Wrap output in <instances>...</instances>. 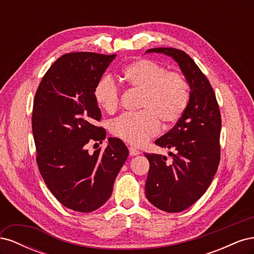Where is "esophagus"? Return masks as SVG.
Masks as SVG:
<instances>
[{
	"mask_svg": "<svg viewBox=\"0 0 254 254\" xmlns=\"http://www.w3.org/2000/svg\"><path fill=\"white\" fill-rule=\"evenodd\" d=\"M129 149V155L130 156H136V155H139V153H140V151L139 150H137L136 148H134V147H129L128 148Z\"/></svg>",
	"mask_w": 254,
	"mask_h": 254,
	"instance_id": "1",
	"label": "esophagus"
}]
</instances>
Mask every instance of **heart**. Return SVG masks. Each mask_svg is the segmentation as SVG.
Masks as SVG:
<instances>
[{
	"mask_svg": "<svg viewBox=\"0 0 254 254\" xmlns=\"http://www.w3.org/2000/svg\"><path fill=\"white\" fill-rule=\"evenodd\" d=\"M121 77L129 88L141 92L137 113L123 114L110 123V132L130 145L141 146L160 131V122L171 126L186 112L190 102L189 83L177 72L150 59H137L124 67ZM98 107L117 112L121 92L110 77L99 80L93 90Z\"/></svg>",
	"mask_w": 254,
	"mask_h": 254,
	"instance_id": "obj_1",
	"label": "heart"
}]
</instances>
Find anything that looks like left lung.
<instances>
[{
  "instance_id": "8db88e82",
  "label": "left lung",
  "mask_w": 254,
  "mask_h": 254,
  "mask_svg": "<svg viewBox=\"0 0 254 254\" xmlns=\"http://www.w3.org/2000/svg\"><path fill=\"white\" fill-rule=\"evenodd\" d=\"M178 63L190 84L188 108L170 131L155 143L170 148L172 162L157 153H144L149 161L145 194L158 209L177 213L188 209L210 187L220 161L221 117L209 79L186 52L156 48Z\"/></svg>"
}]
</instances>
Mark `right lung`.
Instances as JSON below:
<instances>
[{
    "instance_id": "right-lung-1",
    "label": "right lung",
    "mask_w": 254,
    "mask_h": 254,
    "mask_svg": "<svg viewBox=\"0 0 254 254\" xmlns=\"http://www.w3.org/2000/svg\"><path fill=\"white\" fill-rule=\"evenodd\" d=\"M114 58L115 54H64L44 74L34 99L38 167L57 200L76 212L95 211L108 200L129 153L118 137H109L103 151L91 155L87 149L106 137V130L95 125L102 113L93 90Z\"/></svg>"
}]
</instances>
